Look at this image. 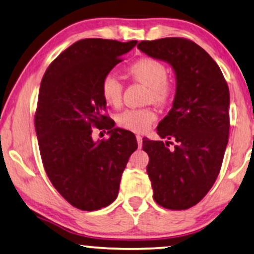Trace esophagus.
Returning a JSON list of instances; mask_svg holds the SVG:
<instances>
[{"instance_id":"obj_1","label":"esophagus","mask_w":254,"mask_h":254,"mask_svg":"<svg viewBox=\"0 0 254 254\" xmlns=\"http://www.w3.org/2000/svg\"><path fill=\"white\" fill-rule=\"evenodd\" d=\"M137 138V143H138V147H142V144H143V137L140 136V134H137L136 136Z\"/></svg>"}]
</instances>
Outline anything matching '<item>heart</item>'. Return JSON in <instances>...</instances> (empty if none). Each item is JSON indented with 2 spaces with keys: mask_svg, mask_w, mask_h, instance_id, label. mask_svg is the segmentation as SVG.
<instances>
[{
  "mask_svg": "<svg viewBox=\"0 0 254 254\" xmlns=\"http://www.w3.org/2000/svg\"><path fill=\"white\" fill-rule=\"evenodd\" d=\"M129 72L133 78L149 86V98L158 104H165L172 96L173 86L166 78V68L155 59H140L131 64ZM123 85L112 73H108L101 82V95L104 102L111 107H118L122 101ZM155 110L150 108L127 109L116 116L120 127L134 132H144L156 121Z\"/></svg>",
  "mask_w": 254,
  "mask_h": 254,
  "instance_id": "obj_1",
  "label": "heart"
}]
</instances>
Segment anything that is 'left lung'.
Segmentation results:
<instances>
[{"label": "left lung", "mask_w": 254, "mask_h": 254, "mask_svg": "<svg viewBox=\"0 0 254 254\" xmlns=\"http://www.w3.org/2000/svg\"><path fill=\"white\" fill-rule=\"evenodd\" d=\"M137 48L175 72L172 108L157 127L168 140L143 138V150L156 203L186 210L205 197L219 175L229 142V86L212 57L190 40L142 41ZM171 140L176 144L170 148Z\"/></svg>", "instance_id": "obj_1"}]
</instances>
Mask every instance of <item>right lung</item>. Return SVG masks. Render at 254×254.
<instances>
[{"mask_svg":"<svg viewBox=\"0 0 254 254\" xmlns=\"http://www.w3.org/2000/svg\"><path fill=\"white\" fill-rule=\"evenodd\" d=\"M136 44L77 41L56 57L41 82L35 127L42 162L54 188L79 210H99L117 198L122 173L138 146L132 132L107 123L101 95L103 77ZM94 126L109 130L107 141L92 139Z\"/></svg>","mask_w":254,"mask_h":254,"instance_id":"1","label":"right lung"}]
</instances>
